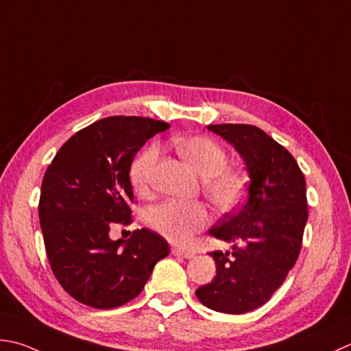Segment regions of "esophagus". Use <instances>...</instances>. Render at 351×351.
<instances>
[{"label": "esophagus", "instance_id": "obj_1", "mask_svg": "<svg viewBox=\"0 0 351 351\" xmlns=\"http://www.w3.org/2000/svg\"><path fill=\"white\" fill-rule=\"evenodd\" d=\"M171 254H173L174 256L186 258V260H189V258H193L195 255L193 250H186V249H182V247H173V249H171Z\"/></svg>", "mask_w": 351, "mask_h": 351}]
</instances>
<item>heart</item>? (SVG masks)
<instances>
[{
    "label": "heart",
    "mask_w": 351,
    "mask_h": 351,
    "mask_svg": "<svg viewBox=\"0 0 351 351\" xmlns=\"http://www.w3.org/2000/svg\"><path fill=\"white\" fill-rule=\"evenodd\" d=\"M184 160L202 176L203 193L217 208L230 209L240 202L244 191L243 177L226 168L228 156L224 149L209 137L193 136L174 141ZM158 147L148 145L134 158L130 169L131 183L138 194H147L158 158ZM208 209L200 202L168 200L151 206L145 214V223L156 232L174 243H186L208 224Z\"/></svg>",
    "instance_id": "b5f03b06"
}]
</instances>
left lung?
<instances>
[{
  "instance_id": "obj_1",
  "label": "left lung",
  "mask_w": 351,
  "mask_h": 351,
  "mask_svg": "<svg viewBox=\"0 0 351 351\" xmlns=\"http://www.w3.org/2000/svg\"><path fill=\"white\" fill-rule=\"evenodd\" d=\"M246 165L247 200L209 230L232 252L215 250L217 275L198 287V301L215 312L241 315L261 307L298 260L307 223L306 178L289 151L254 125H209Z\"/></svg>"
}]
</instances>
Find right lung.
<instances>
[{"label":"right lung","mask_w":351,"mask_h":351,"mask_svg":"<svg viewBox=\"0 0 351 351\" xmlns=\"http://www.w3.org/2000/svg\"><path fill=\"white\" fill-rule=\"evenodd\" d=\"M168 128L154 119H101L71 136L45 171L38 213L45 250L62 289L85 306L134 300L169 254L167 240L145 228L128 240L110 238L113 224L131 221L134 156Z\"/></svg>","instance_id":"add662e5"}]
</instances>
